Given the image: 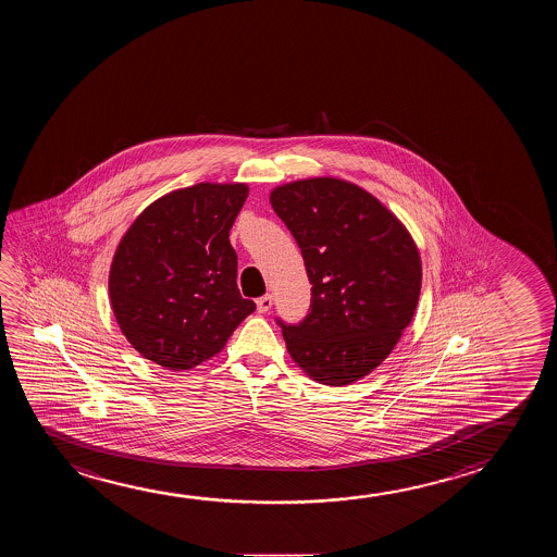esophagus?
Here are the masks:
<instances>
[{
	"label": "esophagus",
	"instance_id": "esophagus-1",
	"mask_svg": "<svg viewBox=\"0 0 557 557\" xmlns=\"http://www.w3.org/2000/svg\"><path fill=\"white\" fill-rule=\"evenodd\" d=\"M272 305H274L272 295H264V297H260V299L257 300L258 312H260V314H267L268 310L272 308Z\"/></svg>",
	"mask_w": 557,
	"mask_h": 557
}]
</instances>
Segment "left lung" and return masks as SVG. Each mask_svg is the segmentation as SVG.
I'll return each mask as SVG.
<instances>
[{"label":"left lung","mask_w":557,"mask_h":557,"mask_svg":"<svg viewBox=\"0 0 557 557\" xmlns=\"http://www.w3.org/2000/svg\"><path fill=\"white\" fill-rule=\"evenodd\" d=\"M270 202L312 283L307 318L295 325L277 320L290 358L323 385L362 380L393 352L416 314L420 250L380 199L339 177L283 184Z\"/></svg>","instance_id":"8db88e82"}]
</instances>
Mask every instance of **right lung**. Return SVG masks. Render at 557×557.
Wrapping results in <instances>:
<instances>
[{
	"mask_svg": "<svg viewBox=\"0 0 557 557\" xmlns=\"http://www.w3.org/2000/svg\"><path fill=\"white\" fill-rule=\"evenodd\" d=\"M247 184L184 187L151 202L124 234L109 297L124 337L164 370H191L226 347L257 305L237 289L230 230Z\"/></svg>",
	"mask_w": 557,
	"mask_h": 557,
	"instance_id": "right-lung-1",
	"label": "right lung"
}]
</instances>
